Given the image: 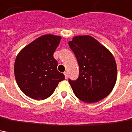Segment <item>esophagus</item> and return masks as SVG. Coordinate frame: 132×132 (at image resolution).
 <instances>
[{"instance_id":"34e87169","label":"esophagus","mask_w":132,"mask_h":132,"mask_svg":"<svg viewBox=\"0 0 132 132\" xmlns=\"http://www.w3.org/2000/svg\"><path fill=\"white\" fill-rule=\"evenodd\" d=\"M64 76H65V78H66V79H68V72H64Z\"/></svg>"}]
</instances>
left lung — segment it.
Here are the masks:
<instances>
[{
  "label": "left lung",
  "mask_w": 132,
  "mask_h": 132,
  "mask_svg": "<svg viewBox=\"0 0 132 132\" xmlns=\"http://www.w3.org/2000/svg\"><path fill=\"white\" fill-rule=\"evenodd\" d=\"M69 46L79 65L78 79L68 81L81 101L93 103L112 92L117 79V66L113 54L89 35L74 37Z\"/></svg>",
  "instance_id": "1"
}]
</instances>
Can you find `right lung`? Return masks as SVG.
I'll return each mask as SVG.
<instances>
[{
	"label": "right lung",
	"instance_id": "obj_1",
	"mask_svg": "<svg viewBox=\"0 0 132 132\" xmlns=\"http://www.w3.org/2000/svg\"><path fill=\"white\" fill-rule=\"evenodd\" d=\"M60 40V36L42 35L19 53L14 63L15 78L27 97L45 100L64 80V74L57 70L58 62L53 56Z\"/></svg>",
	"mask_w": 132,
	"mask_h": 132
}]
</instances>
